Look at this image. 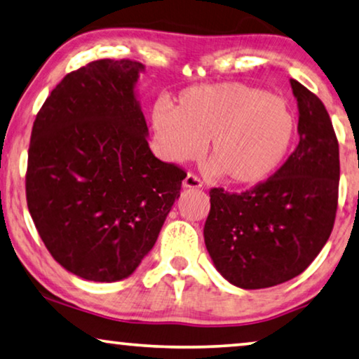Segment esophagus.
I'll return each instance as SVG.
<instances>
[{"mask_svg": "<svg viewBox=\"0 0 359 359\" xmlns=\"http://www.w3.org/2000/svg\"><path fill=\"white\" fill-rule=\"evenodd\" d=\"M182 187H184V189L196 190V189H201L203 182L198 179L195 174H187V177L184 179V182H182Z\"/></svg>", "mask_w": 359, "mask_h": 359, "instance_id": "obj_1", "label": "esophagus"}]
</instances>
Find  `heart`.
<instances>
[{"instance_id":"heart-1","label":"heart","mask_w":359,"mask_h":359,"mask_svg":"<svg viewBox=\"0 0 359 359\" xmlns=\"http://www.w3.org/2000/svg\"><path fill=\"white\" fill-rule=\"evenodd\" d=\"M151 122L165 159H195L206 142L211 174L235 185H253L274 174L297 128L285 98L240 82L182 90L172 109L154 108Z\"/></svg>"}]
</instances>
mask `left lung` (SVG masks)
<instances>
[{
	"instance_id": "1",
	"label": "left lung",
	"mask_w": 359,
	"mask_h": 359,
	"mask_svg": "<svg viewBox=\"0 0 359 359\" xmlns=\"http://www.w3.org/2000/svg\"><path fill=\"white\" fill-rule=\"evenodd\" d=\"M299 142L285 164L243 194L212 189L205 243L224 279L245 290L293 279L332 232L339 198V142L316 95L290 80Z\"/></svg>"
}]
</instances>
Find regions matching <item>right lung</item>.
<instances>
[{"label": "right lung", "instance_id": "add662e5", "mask_svg": "<svg viewBox=\"0 0 359 359\" xmlns=\"http://www.w3.org/2000/svg\"><path fill=\"white\" fill-rule=\"evenodd\" d=\"M142 72L130 60L90 62L56 85L32 127L27 206L53 258L85 280L133 274L187 175L149 149Z\"/></svg>", "mask_w": 359, "mask_h": 359}]
</instances>
